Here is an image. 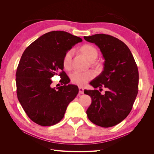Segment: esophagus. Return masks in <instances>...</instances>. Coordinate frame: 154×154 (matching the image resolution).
Returning <instances> with one entry per match:
<instances>
[{"instance_id":"34e87169","label":"esophagus","mask_w":154,"mask_h":154,"mask_svg":"<svg viewBox=\"0 0 154 154\" xmlns=\"http://www.w3.org/2000/svg\"><path fill=\"white\" fill-rule=\"evenodd\" d=\"M79 93L80 94H83L84 93V88L82 87H79Z\"/></svg>"}]
</instances>
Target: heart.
Here are the masks:
<instances>
[{
	"mask_svg": "<svg viewBox=\"0 0 154 154\" xmlns=\"http://www.w3.org/2000/svg\"><path fill=\"white\" fill-rule=\"evenodd\" d=\"M80 52L85 56L90 62H94L98 56L97 49L94 46L90 44L83 45L80 49ZM74 52L72 50H69L65 54L63 58V67L70 70L72 67V61ZM94 77V73L92 71H75L71 74V82L78 85H84L87 82L91 80Z\"/></svg>",
	"mask_w": 154,
	"mask_h": 154,
	"instance_id": "heart-1",
	"label": "heart"
}]
</instances>
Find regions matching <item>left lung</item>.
<instances>
[{"instance_id": "left-lung-1", "label": "left lung", "mask_w": 154, "mask_h": 154, "mask_svg": "<svg viewBox=\"0 0 154 154\" xmlns=\"http://www.w3.org/2000/svg\"><path fill=\"white\" fill-rule=\"evenodd\" d=\"M84 39L95 44L103 54V71L90 85L97 90H85L92 103L87 110L92 123L108 128L118 125L130 112L138 92L139 72L133 55L127 45L117 38L105 34L84 36Z\"/></svg>"}]
</instances>
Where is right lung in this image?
I'll return each mask as SVG.
<instances>
[{
    "label": "right lung",
    "instance_id": "add662e5",
    "mask_svg": "<svg viewBox=\"0 0 154 154\" xmlns=\"http://www.w3.org/2000/svg\"><path fill=\"white\" fill-rule=\"evenodd\" d=\"M81 42L80 37L67 32L53 31L39 37L23 53L16 72L17 97L27 116L36 124L46 127L60 122L78 94V87L68 84L63 58ZM55 74L60 76L64 86L50 87V78Z\"/></svg>",
    "mask_w": 154,
    "mask_h": 154
}]
</instances>
